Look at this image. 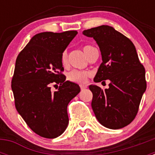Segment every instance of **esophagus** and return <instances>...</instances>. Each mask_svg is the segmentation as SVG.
<instances>
[{"label": "esophagus", "mask_w": 155, "mask_h": 155, "mask_svg": "<svg viewBox=\"0 0 155 155\" xmlns=\"http://www.w3.org/2000/svg\"><path fill=\"white\" fill-rule=\"evenodd\" d=\"M80 87H81V91L84 90L86 88V87H87L85 85H80Z\"/></svg>", "instance_id": "1"}]
</instances>
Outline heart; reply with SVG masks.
Instances as JSON below:
<instances>
[{
    "label": "heart",
    "instance_id": "obj_1",
    "mask_svg": "<svg viewBox=\"0 0 155 155\" xmlns=\"http://www.w3.org/2000/svg\"><path fill=\"white\" fill-rule=\"evenodd\" d=\"M95 50V48L90 45H85L83 46V51L86 57L88 58L90 57L92 52ZM61 61L62 65L64 68H66L68 65V53L64 51L61 54ZM89 76V73L87 71H78V70H73L68 74V79L73 82L79 83V84H84L87 80V78Z\"/></svg>",
    "mask_w": 155,
    "mask_h": 155
}]
</instances>
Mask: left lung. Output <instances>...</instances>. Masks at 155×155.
Returning <instances> with one entry per match:
<instances>
[{"label":"left lung","mask_w":155,"mask_h":155,"mask_svg":"<svg viewBox=\"0 0 155 155\" xmlns=\"http://www.w3.org/2000/svg\"><path fill=\"white\" fill-rule=\"evenodd\" d=\"M83 34L96 41L102 54V63L94 81H110L109 87L105 89L89 86L93 94V112L104 127L123 128L137 114L147 87L144 68L130 39L113 27L101 25L84 30Z\"/></svg>","instance_id":"1"}]
</instances>
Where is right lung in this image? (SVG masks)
I'll list each match as a JSON object with an SVG mask.
<instances>
[{"mask_svg":"<svg viewBox=\"0 0 155 155\" xmlns=\"http://www.w3.org/2000/svg\"><path fill=\"white\" fill-rule=\"evenodd\" d=\"M78 34L45 31L34 35L19 53L12 81L18 113L31 130L53 139L61 136L68 125V105L80 92L78 84L66 81L61 57ZM52 84H60L51 91Z\"/></svg>","mask_w":155,"mask_h":155,"instance_id":"1","label":"right lung"}]
</instances>
